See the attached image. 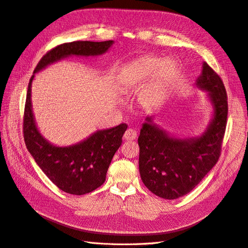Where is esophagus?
Listing matches in <instances>:
<instances>
[{"label":"esophagus","instance_id":"obj_1","mask_svg":"<svg viewBox=\"0 0 248 248\" xmlns=\"http://www.w3.org/2000/svg\"><path fill=\"white\" fill-rule=\"evenodd\" d=\"M136 138H137V131L132 128H128L124 133V139L126 140H136Z\"/></svg>","mask_w":248,"mask_h":248}]
</instances>
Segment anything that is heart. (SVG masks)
I'll use <instances>...</instances> for the list:
<instances>
[{"label":"heart","mask_w":248,"mask_h":248,"mask_svg":"<svg viewBox=\"0 0 248 248\" xmlns=\"http://www.w3.org/2000/svg\"><path fill=\"white\" fill-rule=\"evenodd\" d=\"M176 74L171 60L145 57L126 65L120 74V82L127 92L136 91L147 82L140 93V102L147 108H154L163 101Z\"/></svg>","instance_id":"obj_1"}]
</instances>
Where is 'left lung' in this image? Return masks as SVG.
I'll list each match as a JSON object with an SVG mask.
<instances>
[{"label": "left lung", "instance_id": "8db88e82", "mask_svg": "<svg viewBox=\"0 0 248 248\" xmlns=\"http://www.w3.org/2000/svg\"><path fill=\"white\" fill-rule=\"evenodd\" d=\"M196 85L207 92L213 117L202 136L177 139L147 117L139 137L140 178L157 197L175 200L190 192L218 161L228 119V97L223 82L202 63Z\"/></svg>", "mask_w": 248, "mask_h": 248}]
</instances>
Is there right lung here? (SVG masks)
I'll return each instance as SVG.
<instances>
[{"label": "right lung", "instance_id": "obj_1", "mask_svg": "<svg viewBox=\"0 0 248 248\" xmlns=\"http://www.w3.org/2000/svg\"><path fill=\"white\" fill-rule=\"evenodd\" d=\"M114 41H73L50 49L37 64L34 74L46 66L70 56H100ZM28 86L24 114V139L27 149L50 181L64 192L81 196L98 188L106 181L110 161L122 144L125 123L98 130L76 145L58 147L44 139L37 128L32 110L31 88Z\"/></svg>", "mask_w": 248, "mask_h": 248}]
</instances>
